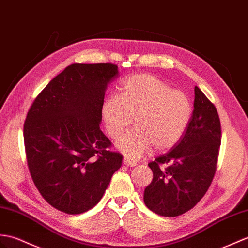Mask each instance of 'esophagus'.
Instances as JSON below:
<instances>
[{
	"mask_svg": "<svg viewBox=\"0 0 248 248\" xmlns=\"http://www.w3.org/2000/svg\"><path fill=\"white\" fill-rule=\"evenodd\" d=\"M124 164L125 166H129V167H135L137 165L136 162H134V160H132V159H130L128 157H124Z\"/></svg>",
	"mask_w": 248,
	"mask_h": 248,
	"instance_id": "obj_1",
	"label": "esophagus"
}]
</instances>
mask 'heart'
Wrapping results in <instances>:
<instances>
[{
    "label": "heart",
    "mask_w": 248,
    "mask_h": 248,
    "mask_svg": "<svg viewBox=\"0 0 248 248\" xmlns=\"http://www.w3.org/2000/svg\"><path fill=\"white\" fill-rule=\"evenodd\" d=\"M100 112L111 138L122 134L133 116L135 126L120 136L116 147L125 156L140 158L152 147L168 150L182 140L192 116V105L183 91L153 75L140 74L124 80L118 95L108 96Z\"/></svg>",
    "instance_id": "1"
}]
</instances>
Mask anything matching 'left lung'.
Returning a JSON list of instances; mask_svg holds the SVG:
<instances>
[{
    "label": "left lung",
    "mask_w": 248,
    "mask_h": 248,
    "mask_svg": "<svg viewBox=\"0 0 248 248\" xmlns=\"http://www.w3.org/2000/svg\"><path fill=\"white\" fill-rule=\"evenodd\" d=\"M193 107L182 140L149 163L153 180L145 189L143 202L159 216L177 217L193 208L214 180L221 145L220 118L214 103L198 86Z\"/></svg>",
    "instance_id": "8db88e82"
}]
</instances>
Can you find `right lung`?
<instances>
[{"label":"right lung","mask_w":248,"mask_h":248,"mask_svg":"<svg viewBox=\"0 0 248 248\" xmlns=\"http://www.w3.org/2000/svg\"><path fill=\"white\" fill-rule=\"evenodd\" d=\"M112 63H75L40 93L24 123V145L32 181L43 199L67 215L101 200L123 155L100 130L108 84L117 77Z\"/></svg>","instance_id":"add662e5"}]
</instances>
